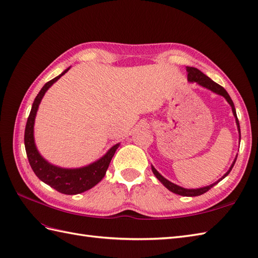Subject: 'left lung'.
<instances>
[{
    "instance_id": "1",
    "label": "left lung",
    "mask_w": 258,
    "mask_h": 258,
    "mask_svg": "<svg viewBox=\"0 0 258 258\" xmlns=\"http://www.w3.org/2000/svg\"><path fill=\"white\" fill-rule=\"evenodd\" d=\"M187 73H188V81L190 82H197L198 85H200L201 87L203 88H207L209 90H211L212 92L217 93V94H220L222 95V97L225 98V100L229 102V104L232 106V111H233V114H234L235 116V121H236V125H237V130H238V133H239V139H241V130H239V123H238V119H237V116H236V111H235V107H234V103H233L232 99L230 98L229 93L226 92V90L221 87L220 85H218L217 82H214L213 80H211L210 78H209L208 76H206L203 73H201V71L199 69L197 68H194V67H187ZM237 157V156H236ZM236 161V158L234 159V161H233V164L231 165L230 169L227 170V172L225 173L224 176H222V178H220L219 180L217 182H214L210 185H207V187H202V188H199V189H185V188H182L180 187V185H177L175 183L170 182L169 180H167L166 178H164L163 176L160 175V173L154 168V167L152 166V170L154 172V175L156 176V178L158 179V180L163 183L165 187L170 190L171 192L176 194V195H179V196H183V197H197V196H201L203 194H206L207 191L210 190L212 187H214L215 184H217L218 182H220L221 180H222L223 178H225L227 175H229L230 171L232 170L233 166H234Z\"/></svg>"
}]
</instances>
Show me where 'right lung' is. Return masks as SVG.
<instances>
[{
	"mask_svg": "<svg viewBox=\"0 0 258 258\" xmlns=\"http://www.w3.org/2000/svg\"><path fill=\"white\" fill-rule=\"evenodd\" d=\"M70 69H66L61 75L53 78L50 81H48L46 85L41 88L37 97L35 98L34 103L32 105L31 113L27 118L25 135H24V143H25V149L27 154V158L31 165L35 175L37 176L41 181L50 185L51 188L57 190L58 192L63 195H78L85 191L91 189L95 184L99 183L102 178L105 176V172L109 168L112 157L114 156L115 151L119 146V144L113 146L109 149L103 157L99 160L90 164L82 168L76 169H66L60 167L53 166L48 163L43 157L40 156L34 141V123L36 113H37L38 106L41 99L45 95L46 91L55 83L59 78L63 76Z\"/></svg>",
	"mask_w": 258,
	"mask_h": 258,
	"instance_id": "1",
	"label": "right lung"
}]
</instances>
